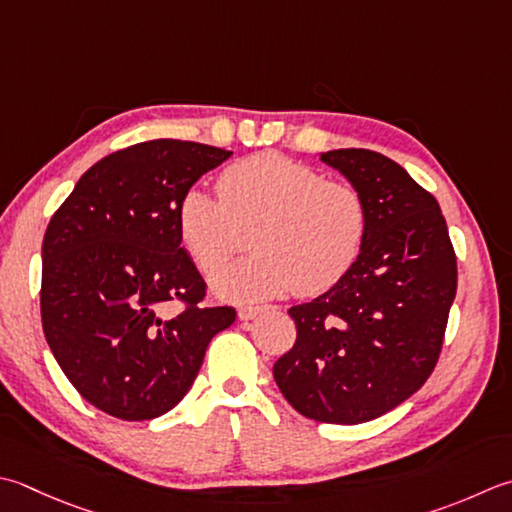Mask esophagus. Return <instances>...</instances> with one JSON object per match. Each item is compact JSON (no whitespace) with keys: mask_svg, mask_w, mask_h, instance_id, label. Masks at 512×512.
<instances>
[{"mask_svg":"<svg viewBox=\"0 0 512 512\" xmlns=\"http://www.w3.org/2000/svg\"><path fill=\"white\" fill-rule=\"evenodd\" d=\"M259 313H262V308L259 306H242L237 310V317L242 319V322H248V319H255Z\"/></svg>","mask_w":512,"mask_h":512,"instance_id":"1","label":"esophagus"}]
</instances>
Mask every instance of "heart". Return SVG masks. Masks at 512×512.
I'll list each match as a JSON object with an SVG mask.
<instances>
[{
    "label": "heart",
    "instance_id": "obj_1",
    "mask_svg": "<svg viewBox=\"0 0 512 512\" xmlns=\"http://www.w3.org/2000/svg\"><path fill=\"white\" fill-rule=\"evenodd\" d=\"M219 197L190 188L177 206L179 237L202 270L222 268L250 230L255 253L213 277V288L235 302L335 286L364 246L368 213L353 186L326 182L315 168L279 153H257L230 164Z\"/></svg>",
    "mask_w": 512,
    "mask_h": 512
}]
</instances>
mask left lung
<instances>
[{
	"label": "left lung",
	"mask_w": 512,
	"mask_h": 512,
	"mask_svg": "<svg viewBox=\"0 0 512 512\" xmlns=\"http://www.w3.org/2000/svg\"><path fill=\"white\" fill-rule=\"evenodd\" d=\"M319 159L364 197L366 237L335 286L288 310L297 339L273 377L297 413L348 426L382 417L433 373L457 259L437 199L393 159L366 148Z\"/></svg>",
	"instance_id": "1"
}]
</instances>
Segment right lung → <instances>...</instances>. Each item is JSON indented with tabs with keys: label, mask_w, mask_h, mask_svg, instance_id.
I'll list each match as a JSON object with an SVG mask.
<instances>
[{
	"label": "right lung",
	"mask_w": 512,
	"mask_h": 512,
	"mask_svg": "<svg viewBox=\"0 0 512 512\" xmlns=\"http://www.w3.org/2000/svg\"><path fill=\"white\" fill-rule=\"evenodd\" d=\"M230 150L153 139L99 159L50 219L42 244V326L86 402L142 422L182 402L235 308L204 306L177 206ZM185 304L179 314L169 306Z\"/></svg>",
	"instance_id": "add662e5"
}]
</instances>
